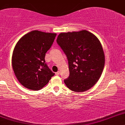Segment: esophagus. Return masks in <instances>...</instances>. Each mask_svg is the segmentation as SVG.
<instances>
[{
    "mask_svg": "<svg viewBox=\"0 0 125 125\" xmlns=\"http://www.w3.org/2000/svg\"><path fill=\"white\" fill-rule=\"evenodd\" d=\"M59 74H60V72H56V73H55V74H56V76L59 75Z\"/></svg>",
    "mask_w": 125,
    "mask_h": 125,
    "instance_id": "esophagus-1",
    "label": "esophagus"
}]
</instances>
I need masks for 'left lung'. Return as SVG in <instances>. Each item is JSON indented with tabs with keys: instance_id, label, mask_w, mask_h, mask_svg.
Here are the masks:
<instances>
[{
	"instance_id": "obj_1",
	"label": "left lung",
	"mask_w": 125,
	"mask_h": 125,
	"mask_svg": "<svg viewBox=\"0 0 125 125\" xmlns=\"http://www.w3.org/2000/svg\"><path fill=\"white\" fill-rule=\"evenodd\" d=\"M57 43L66 55L70 75L64 81L69 89L86 91L101 76L104 66V54L99 40L90 31L61 33Z\"/></svg>"
}]
</instances>
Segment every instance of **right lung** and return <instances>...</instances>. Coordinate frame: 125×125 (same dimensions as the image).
I'll use <instances>...</instances> for the list:
<instances>
[{
  "mask_svg": "<svg viewBox=\"0 0 125 125\" xmlns=\"http://www.w3.org/2000/svg\"><path fill=\"white\" fill-rule=\"evenodd\" d=\"M56 33L33 31L20 39L13 52L12 63L16 77L24 87L38 90L54 75L45 63L46 53Z\"/></svg>",
  "mask_w": 125,
  "mask_h": 125,
  "instance_id": "right-lung-1",
  "label": "right lung"
}]
</instances>
